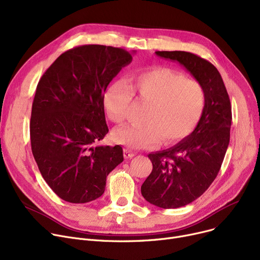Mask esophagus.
<instances>
[{"label":"esophagus","instance_id":"34e87169","mask_svg":"<svg viewBox=\"0 0 260 260\" xmlns=\"http://www.w3.org/2000/svg\"><path fill=\"white\" fill-rule=\"evenodd\" d=\"M123 154H124V157L126 159H131V158H133L136 155V153L131 151L129 148H124V151H123Z\"/></svg>","mask_w":260,"mask_h":260}]
</instances>
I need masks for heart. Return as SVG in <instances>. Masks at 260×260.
<instances>
[{
	"instance_id": "heart-1",
	"label": "heart",
	"mask_w": 260,
	"mask_h": 260,
	"mask_svg": "<svg viewBox=\"0 0 260 260\" xmlns=\"http://www.w3.org/2000/svg\"><path fill=\"white\" fill-rule=\"evenodd\" d=\"M133 95L148 102L145 123L122 125L113 133L116 142L129 148L149 147L160 137L165 143L185 138L198 124L206 101L198 82L171 68L155 67L132 75L128 85L115 81L106 88L103 104L109 119L124 121Z\"/></svg>"
}]
</instances>
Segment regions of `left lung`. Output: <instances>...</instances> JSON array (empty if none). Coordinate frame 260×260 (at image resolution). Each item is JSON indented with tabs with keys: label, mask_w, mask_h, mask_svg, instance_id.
I'll return each mask as SVG.
<instances>
[{
	"label": "left lung",
	"mask_w": 260,
	"mask_h": 260,
	"mask_svg": "<svg viewBox=\"0 0 260 260\" xmlns=\"http://www.w3.org/2000/svg\"><path fill=\"white\" fill-rule=\"evenodd\" d=\"M155 53L182 65L206 97L192 134L165 151L147 155L153 171L141 186L142 196L156 207L176 209L200 197L218 175L230 142L231 102L219 72L209 61L186 51Z\"/></svg>",
	"instance_id": "obj_1"
}]
</instances>
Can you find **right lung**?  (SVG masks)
<instances>
[{"instance_id":"obj_1","label":"right lung","mask_w":260,"mask_h":260,"mask_svg":"<svg viewBox=\"0 0 260 260\" xmlns=\"http://www.w3.org/2000/svg\"><path fill=\"white\" fill-rule=\"evenodd\" d=\"M132 53L82 45L63 52L40 79L31 109V151L41 175L61 199L102 196L106 177L123 161L120 145H97L108 133L103 95Z\"/></svg>"}]
</instances>
